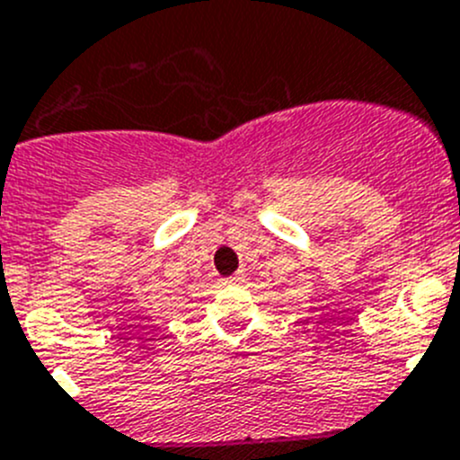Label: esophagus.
<instances>
[{"mask_svg": "<svg viewBox=\"0 0 460 460\" xmlns=\"http://www.w3.org/2000/svg\"><path fill=\"white\" fill-rule=\"evenodd\" d=\"M240 274H234V277H226V279H222V283H225V286H229V283H238L240 281Z\"/></svg>", "mask_w": 460, "mask_h": 460, "instance_id": "1", "label": "esophagus"}]
</instances>
